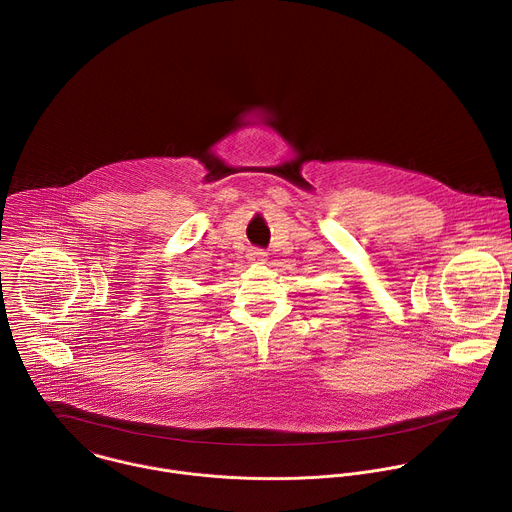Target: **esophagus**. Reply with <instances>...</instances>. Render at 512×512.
Returning <instances> with one entry per match:
<instances>
[{"label": "esophagus", "instance_id": "34e87169", "mask_svg": "<svg viewBox=\"0 0 512 512\" xmlns=\"http://www.w3.org/2000/svg\"><path fill=\"white\" fill-rule=\"evenodd\" d=\"M247 257H249V261H253V263H265V261H267V253H265L263 249H249Z\"/></svg>", "mask_w": 512, "mask_h": 512}]
</instances>
